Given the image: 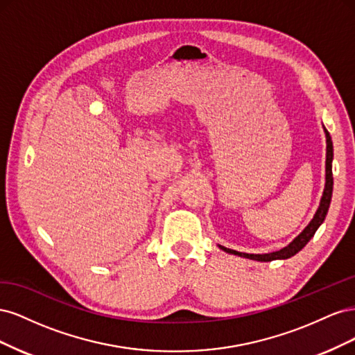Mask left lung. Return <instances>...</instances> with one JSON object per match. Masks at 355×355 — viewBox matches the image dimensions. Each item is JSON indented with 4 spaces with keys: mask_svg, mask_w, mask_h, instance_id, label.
I'll use <instances>...</instances> for the list:
<instances>
[{
    "mask_svg": "<svg viewBox=\"0 0 355 355\" xmlns=\"http://www.w3.org/2000/svg\"><path fill=\"white\" fill-rule=\"evenodd\" d=\"M326 132V139H327V155H326V188L323 192V198H321L320 207L315 213L314 219L309 222L308 227L300 232L297 237L290 243L284 249L278 250V252H272V253H266V254H249V253H240L237 250H231L227 249V247H222L220 249L225 250L227 253L231 254H239L243 257H247V259H253V261H259V262H270L274 259H287V257L296 254L299 250H302L304 247L306 245V243L314 237L315 231L318 230V227L323 223L329 206H330V200H331V192H333V173H331V159H333V144H331V137L329 135V132L324 128Z\"/></svg>",
    "mask_w": 355,
    "mask_h": 355,
    "instance_id": "1",
    "label": "left lung"
}]
</instances>
